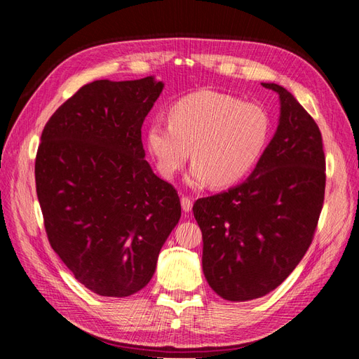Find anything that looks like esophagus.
Masks as SVG:
<instances>
[{
    "instance_id": "obj_1",
    "label": "esophagus",
    "mask_w": 359,
    "mask_h": 359,
    "mask_svg": "<svg viewBox=\"0 0 359 359\" xmlns=\"http://www.w3.org/2000/svg\"><path fill=\"white\" fill-rule=\"evenodd\" d=\"M180 203H182V210H184L185 212H189V211H191V208H193V201L189 199V197H187V196H182Z\"/></svg>"
}]
</instances>
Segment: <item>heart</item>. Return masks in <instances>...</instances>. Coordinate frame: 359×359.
Instances as JSON below:
<instances>
[{
    "label": "heart",
    "instance_id": "b5f03b06",
    "mask_svg": "<svg viewBox=\"0 0 359 359\" xmlns=\"http://www.w3.org/2000/svg\"><path fill=\"white\" fill-rule=\"evenodd\" d=\"M270 137V117L262 106L216 93L182 97L170 109V123L154 121L148 129V149L160 174L174 177L188 162V185L211 182L228 187L245 177L261 158Z\"/></svg>",
    "mask_w": 359,
    "mask_h": 359
}]
</instances>
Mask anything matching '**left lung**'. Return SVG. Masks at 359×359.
<instances>
[{
	"instance_id": "obj_1",
	"label": "left lung",
	"mask_w": 359,
	"mask_h": 359,
	"mask_svg": "<svg viewBox=\"0 0 359 359\" xmlns=\"http://www.w3.org/2000/svg\"><path fill=\"white\" fill-rule=\"evenodd\" d=\"M278 129L243 184L197 199L202 269L210 287L242 302L279 287L309 250L325 191L323 137L299 102L276 83Z\"/></svg>"
}]
</instances>
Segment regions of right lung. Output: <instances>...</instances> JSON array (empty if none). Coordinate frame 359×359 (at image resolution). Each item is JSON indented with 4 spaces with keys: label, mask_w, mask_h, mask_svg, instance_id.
<instances>
[{
    "label": "right lung",
    "mask_w": 359,
    "mask_h": 359,
    "mask_svg": "<svg viewBox=\"0 0 359 359\" xmlns=\"http://www.w3.org/2000/svg\"><path fill=\"white\" fill-rule=\"evenodd\" d=\"M163 90L154 77L97 80L53 112L35 160L50 247L100 296L142 290L180 219V199L144 160L142 125Z\"/></svg>",
    "instance_id": "right-lung-1"
}]
</instances>
